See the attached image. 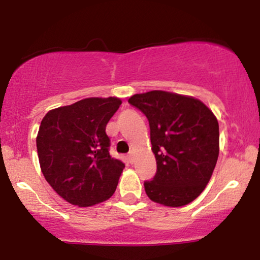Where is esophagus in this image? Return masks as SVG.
Listing matches in <instances>:
<instances>
[{"instance_id":"esophagus-1","label":"esophagus","mask_w":260,"mask_h":260,"mask_svg":"<svg viewBox=\"0 0 260 260\" xmlns=\"http://www.w3.org/2000/svg\"><path fill=\"white\" fill-rule=\"evenodd\" d=\"M128 160H129L131 164H133V161H134V154L133 153H129V155H128Z\"/></svg>"}]
</instances>
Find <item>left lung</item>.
I'll list each match as a JSON object with an SVG mask.
<instances>
[{
	"label": "left lung",
	"instance_id": "1",
	"mask_svg": "<svg viewBox=\"0 0 260 260\" xmlns=\"http://www.w3.org/2000/svg\"><path fill=\"white\" fill-rule=\"evenodd\" d=\"M147 116L156 159L153 181L144 182L151 201L165 207L189 204L207 187L219 156V123L201 100L164 90L128 99Z\"/></svg>",
	"mask_w": 260,
	"mask_h": 260
}]
</instances>
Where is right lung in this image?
I'll return each mask as SVG.
<instances>
[{
	"label": "right lung",
	"mask_w": 260,
	"mask_h": 260,
	"mask_svg": "<svg viewBox=\"0 0 260 260\" xmlns=\"http://www.w3.org/2000/svg\"><path fill=\"white\" fill-rule=\"evenodd\" d=\"M121 99L86 98L50 110L37 137L39 162L45 180L73 205L91 207L115 193L124 169L109 153L107 122Z\"/></svg>",
	"instance_id": "1"
}]
</instances>
